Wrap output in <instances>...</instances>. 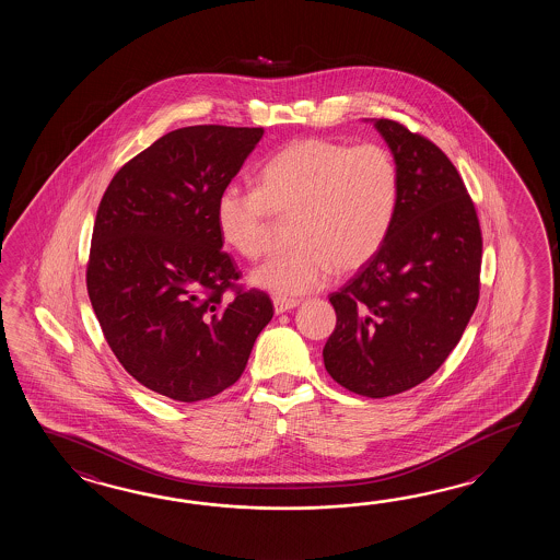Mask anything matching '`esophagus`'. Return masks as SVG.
Here are the masks:
<instances>
[{"label":"esophagus","instance_id":"1","mask_svg":"<svg viewBox=\"0 0 560 560\" xmlns=\"http://www.w3.org/2000/svg\"><path fill=\"white\" fill-rule=\"evenodd\" d=\"M300 300H285V298H275V312L276 314H284L288 310L296 308Z\"/></svg>","mask_w":560,"mask_h":560}]
</instances>
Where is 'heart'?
I'll list each match as a JSON object with an SVG mask.
<instances>
[{"instance_id": "1", "label": "heart", "mask_w": 560, "mask_h": 560, "mask_svg": "<svg viewBox=\"0 0 560 560\" xmlns=\"http://www.w3.org/2000/svg\"><path fill=\"white\" fill-rule=\"evenodd\" d=\"M400 202V172L378 143L300 138L260 170L258 190L224 186L215 198L222 240L246 260L266 250L272 214L290 218L294 244L252 272L276 296L318 290L336 270L350 275L382 250Z\"/></svg>"}]
</instances>
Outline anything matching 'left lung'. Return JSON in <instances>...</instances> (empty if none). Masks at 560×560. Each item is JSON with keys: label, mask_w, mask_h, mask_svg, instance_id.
<instances>
[{"label": "left lung", "mask_w": 560, "mask_h": 560, "mask_svg": "<svg viewBox=\"0 0 560 560\" xmlns=\"http://www.w3.org/2000/svg\"><path fill=\"white\" fill-rule=\"evenodd\" d=\"M400 172L382 250L330 294L324 366L350 393L384 398L430 378L463 338L480 294L482 232L448 155L394 119H376Z\"/></svg>", "instance_id": "left-lung-1"}]
</instances>
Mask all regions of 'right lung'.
Listing matches in <instances>:
<instances>
[{"label": "right lung", "instance_id": "obj_1", "mask_svg": "<svg viewBox=\"0 0 560 560\" xmlns=\"http://www.w3.org/2000/svg\"><path fill=\"white\" fill-rule=\"evenodd\" d=\"M262 133L170 131L119 167L97 208L85 270L95 316L126 372L172 400L230 388L275 316L266 292L238 284L215 224L218 194Z\"/></svg>", "mask_w": 560, "mask_h": 560}]
</instances>
